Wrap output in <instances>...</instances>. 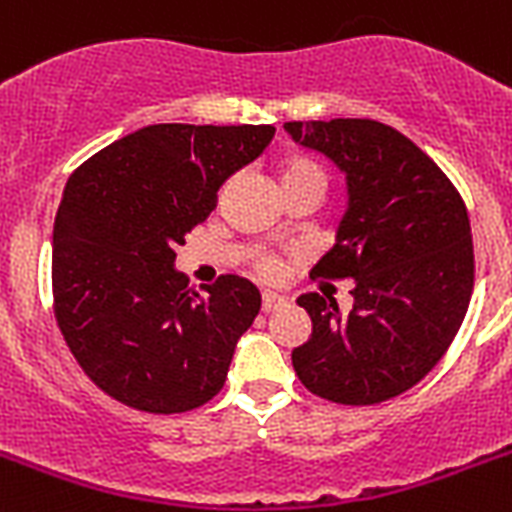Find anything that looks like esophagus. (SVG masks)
<instances>
[{
    "instance_id": "esophagus-1",
    "label": "esophagus",
    "mask_w": 512,
    "mask_h": 512,
    "mask_svg": "<svg viewBox=\"0 0 512 512\" xmlns=\"http://www.w3.org/2000/svg\"><path fill=\"white\" fill-rule=\"evenodd\" d=\"M282 306H288V301H285V298L282 296H277V293H264V296H261V309H264V312H277V309H282Z\"/></svg>"
}]
</instances>
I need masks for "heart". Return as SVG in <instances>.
Listing matches in <instances>:
<instances>
[{
	"instance_id": "obj_1",
	"label": "heart",
	"mask_w": 512,
	"mask_h": 512,
	"mask_svg": "<svg viewBox=\"0 0 512 512\" xmlns=\"http://www.w3.org/2000/svg\"><path fill=\"white\" fill-rule=\"evenodd\" d=\"M280 182H282V190H290V187H298V185H320L322 190H325V174H322V169L317 166L314 161H309V158H304V155H290V158H285V161L280 163ZM232 187V182H227L222 190V195ZM280 259H275V256H264V259L259 261V267H256V272H259L264 280H275L277 275H280Z\"/></svg>"
}]
</instances>
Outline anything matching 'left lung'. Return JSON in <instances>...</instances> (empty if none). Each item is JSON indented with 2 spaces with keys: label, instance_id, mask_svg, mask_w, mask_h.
<instances>
[{
  "label": "left lung",
  "instance_id": "left-lung-1",
  "mask_svg": "<svg viewBox=\"0 0 512 512\" xmlns=\"http://www.w3.org/2000/svg\"><path fill=\"white\" fill-rule=\"evenodd\" d=\"M298 145L346 177L349 206L312 277L354 280L349 314L304 293L312 335L293 370L327 402L378 404L436 367L468 312L473 240L460 192L412 140L370 118L288 121Z\"/></svg>",
  "mask_w": 512,
  "mask_h": 512
}]
</instances>
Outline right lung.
Listing matches in <instances>:
<instances>
[{"label":"right lung","mask_w":512,"mask_h":512,"mask_svg":"<svg viewBox=\"0 0 512 512\" xmlns=\"http://www.w3.org/2000/svg\"><path fill=\"white\" fill-rule=\"evenodd\" d=\"M275 126L153 124L73 171L52 232L57 327L92 383L153 415L195 410L222 391L261 296L222 275L195 293L177 248L256 161Z\"/></svg>","instance_id":"add662e5"}]
</instances>
